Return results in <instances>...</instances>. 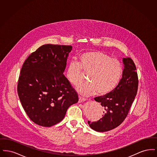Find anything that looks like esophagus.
Here are the masks:
<instances>
[{"label": "esophagus", "mask_w": 157, "mask_h": 157, "mask_svg": "<svg viewBox=\"0 0 157 157\" xmlns=\"http://www.w3.org/2000/svg\"><path fill=\"white\" fill-rule=\"evenodd\" d=\"M86 100V99H85L84 98L79 97V102H83V101H85Z\"/></svg>", "instance_id": "obj_1"}]
</instances>
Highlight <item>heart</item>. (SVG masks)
<instances>
[{
	"instance_id": "b5f03b06",
	"label": "heart",
	"mask_w": 157,
	"mask_h": 157,
	"mask_svg": "<svg viewBox=\"0 0 157 157\" xmlns=\"http://www.w3.org/2000/svg\"><path fill=\"white\" fill-rule=\"evenodd\" d=\"M79 62L71 60L67 66L66 76L68 81L76 86L82 81V72L88 73L89 82L79 85L76 90L83 96L105 95L119 84L123 74L120 60L100 51H90L81 54Z\"/></svg>"
}]
</instances>
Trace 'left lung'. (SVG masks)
<instances>
[{"label":"left lung","instance_id":"left-lung-1","mask_svg":"<svg viewBox=\"0 0 157 157\" xmlns=\"http://www.w3.org/2000/svg\"><path fill=\"white\" fill-rule=\"evenodd\" d=\"M123 74L118 86L111 92L95 98L104 109L102 118L96 122L88 121L90 127L98 132L113 129L127 117L138 90V79L134 61L130 58H123Z\"/></svg>","mask_w":157,"mask_h":157}]
</instances>
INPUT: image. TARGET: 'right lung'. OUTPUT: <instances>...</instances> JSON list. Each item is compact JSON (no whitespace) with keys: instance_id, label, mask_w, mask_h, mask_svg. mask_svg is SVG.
<instances>
[{"instance_id":"1","label":"right lung","mask_w":157,"mask_h":157,"mask_svg":"<svg viewBox=\"0 0 157 157\" xmlns=\"http://www.w3.org/2000/svg\"><path fill=\"white\" fill-rule=\"evenodd\" d=\"M72 47L41 46L25 60L17 84V94L25 111L34 123L52 127L65 117L78 96L63 75Z\"/></svg>"}]
</instances>
